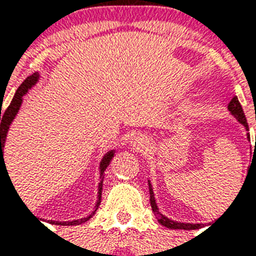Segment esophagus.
Returning a JSON list of instances; mask_svg holds the SVG:
<instances>
[{
  "label": "esophagus",
  "mask_w": 256,
  "mask_h": 256,
  "mask_svg": "<svg viewBox=\"0 0 256 256\" xmlns=\"http://www.w3.org/2000/svg\"><path fill=\"white\" fill-rule=\"evenodd\" d=\"M132 148L136 152H146L152 148V140L148 136H136L132 140Z\"/></svg>",
  "instance_id": "34e87169"
}]
</instances>
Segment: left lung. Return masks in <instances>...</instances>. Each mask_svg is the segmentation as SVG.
<instances>
[{
	"label": "left lung",
	"mask_w": 256,
	"mask_h": 256,
	"mask_svg": "<svg viewBox=\"0 0 256 256\" xmlns=\"http://www.w3.org/2000/svg\"><path fill=\"white\" fill-rule=\"evenodd\" d=\"M228 110L232 116L236 118L239 124H242L246 130L248 132V124H247V120H246V116H244V112H243V108L239 104V100L236 96H234L232 100H230V104H228ZM248 136V140H250V136L247 134ZM148 190H150V204H152V212L156 214V219H158V222L162 224V226L168 227V228H171V230H196V228H200L202 224L200 223H180V222H174V220H171V219L166 218L164 215H162L158 210V206H156V198H154V192H152V183L148 180Z\"/></svg>",
	"instance_id": "1"
}]
</instances>
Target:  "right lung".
I'll return each instance as SVG.
<instances>
[{
  "instance_id": "add662e5",
  "label": "right lung",
  "mask_w": 256,
  "mask_h": 256,
  "mask_svg": "<svg viewBox=\"0 0 256 256\" xmlns=\"http://www.w3.org/2000/svg\"><path fill=\"white\" fill-rule=\"evenodd\" d=\"M38 78H40V74L38 73H34L33 76H30L25 80V81L22 82L21 86L17 88V92L14 94V98L13 100L10 102L9 108H6L5 112H0V168L2 164H5V160H4V146H5V140H6V136H8V130H9L10 124L13 122V120L16 118L17 116L18 110L21 108V104H22V96H25L26 92H29V88H33L36 84H37ZM114 152L116 150H110L108 154H104V156L100 160V182L98 184V200H96V208L92 211V214L86 216V218H82V219H77V220H72V222H54V220H50V223H53V224H60V226H77V224H81V223H85L88 222V219L92 218L94 212L96 211L98 206L100 204V196H102V183H104V172L106 170L108 164H110V160H112V156H114Z\"/></svg>"
}]
</instances>
